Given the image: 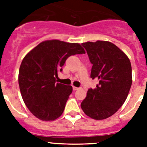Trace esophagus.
Returning a JSON list of instances; mask_svg holds the SVG:
<instances>
[{
  "instance_id": "1",
  "label": "esophagus",
  "mask_w": 147,
  "mask_h": 147,
  "mask_svg": "<svg viewBox=\"0 0 147 147\" xmlns=\"http://www.w3.org/2000/svg\"><path fill=\"white\" fill-rule=\"evenodd\" d=\"M78 89H79V88H76V87L73 86V90H74V91H76V90H77Z\"/></svg>"
}]
</instances>
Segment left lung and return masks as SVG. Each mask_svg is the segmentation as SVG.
Returning <instances> with one entry per match:
<instances>
[{"label": "left lung", "instance_id": "obj_1", "mask_svg": "<svg viewBox=\"0 0 147 147\" xmlns=\"http://www.w3.org/2000/svg\"><path fill=\"white\" fill-rule=\"evenodd\" d=\"M93 65L90 77L98 80L90 88L81 107L87 115L102 120L113 115L125 102L132 85L129 58L113 43L98 40L82 43Z\"/></svg>", "mask_w": 147, "mask_h": 147}]
</instances>
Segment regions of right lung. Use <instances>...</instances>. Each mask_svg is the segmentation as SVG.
Here are the masks:
<instances>
[{"label":"right lung","mask_w":147,"mask_h":147,"mask_svg":"<svg viewBox=\"0 0 147 147\" xmlns=\"http://www.w3.org/2000/svg\"><path fill=\"white\" fill-rule=\"evenodd\" d=\"M85 53L79 43L52 40L37 45L23 58L19 87L23 102L37 119L54 121L62 115L73 88L57 83L56 77L70 56Z\"/></svg>","instance_id":"add662e5"}]
</instances>
